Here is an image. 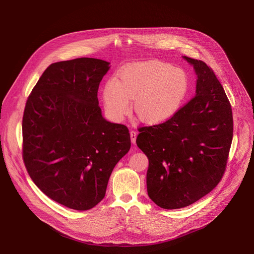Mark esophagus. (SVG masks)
I'll list each match as a JSON object with an SVG mask.
<instances>
[{
    "mask_svg": "<svg viewBox=\"0 0 254 254\" xmlns=\"http://www.w3.org/2000/svg\"><path fill=\"white\" fill-rule=\"evenodd\" d=\"M130 139H131V142L134 144L135 143V139H136V135H137V132L135 130H130Z\"/></svg>",
    "mask_w": 254,
    "mask_h": 254,
    "instance_id": "1",
    "label": "esophagus"
}]
</instances>
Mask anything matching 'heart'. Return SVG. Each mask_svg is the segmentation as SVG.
<instances>
[{
	"instance_id": "obj_1",
	"label": "heart",
	"mask_w": 254,
	"mask_h": 254,
	"mask_svg": "<svg viewBox=\"0 0 254 254\" xmlns=\"http://www.w3.org/2000/svg\"><path fill=\"white\" fill-rule=\"evenodd\" d=\"M189 88L185 71L161 61L135 62L126 66L120 79L107 80L103 102L107 113L121 120L129 111V99L136 116L155 125L170 120L180 110Z\"/></svg>"
}]
</instances>
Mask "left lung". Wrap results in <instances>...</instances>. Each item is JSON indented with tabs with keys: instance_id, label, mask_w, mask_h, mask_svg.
<instances>
[{
	"instance_id": "obj_1",
	"label": "left lung",
	"mask_w": 254,
	"mask_h": 254,
	"mask_svg": "<svg viewBox=\"0 0 254 254\" xmlns=\"http://www.w3.org/2000/svg\"><path fill=\"white\" fill-rule=\"evenodd\" d=\"M183 58L197 76L195 97L164 124L140 127L136 137L149 159L148 195L170 210L195 203L218 185L233 136L231 105L213 70Z\"/></svg>"
}]
</instances>
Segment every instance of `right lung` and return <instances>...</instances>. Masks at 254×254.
Returning a JSON list of instances; mask_svg holds the SVG:
<instances>
[{
	"mask_svg": "<svg viewBox=\"0 0 254 254\" xmlns=\"http://www.w3.org/2000/svg\"><path fill=\"white\" fill-rule=\"evenodd\" d=\"M110 64L87 57L53 63L25 106L26 169L45 195L74 210H89L104 198L114 168L130 148L127 127L106 121L98 105Z\"/></svg>",
	"mask_w": 254,
	"mask_h": 254,
	"instance_id": "right-lung-1",
	"label": "right lung"
}]
</instances>
